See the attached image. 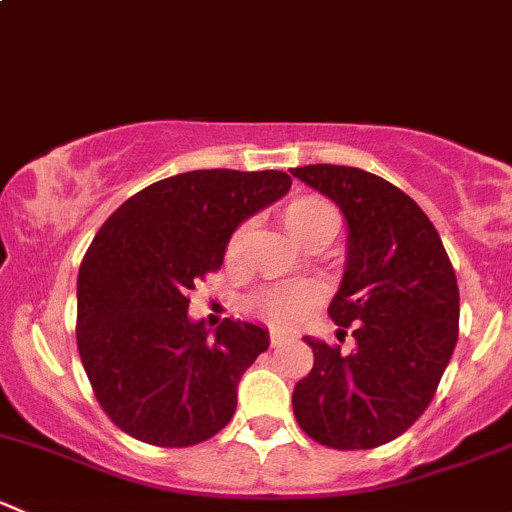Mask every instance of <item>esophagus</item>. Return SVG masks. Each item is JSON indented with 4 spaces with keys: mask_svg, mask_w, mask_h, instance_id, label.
<instances>
[{
    "mask_svg": "<svg viewBox=\"0 0 512 512\" xmlns=\"http://www.w3.org/2000/svg\"><path fill=\"white\" fill-rule=\"evenodd\" d=\"M285 339H287L285 332H280V329H270V344H272V347H280Z\"/></svg>",
    "mask_w": 512,
    "mask_h": 512,
    "instance_id": "1",
    "label": "esophagus"
}]
</instances>
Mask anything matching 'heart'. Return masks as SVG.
<instances>
[{
    "label": "heart",
    "mask_w": 512,
    "mask_h": 512,
    "mask_svg": "<svg viewBox=\"0 0 512 512\" xmlns=\"http://www.w3.org/2000/svg\"><path fill=\"white\" fill-rule=\"evenodd\" d=\"M282 223H285L294 240L307 245L309 240H314L322 232H337V213H334L332 203L322 195H299V198L289 200L282 208ZM247 235H250V223H240L230 232L225 245L227 260L240 257ZM319 302H322V289L312 285V282H297V285H280L257 294L250 307L252 312L262 314L277 327H294Z\"/></svg>",
    "instance_id": "obj_1"
}]
</instances>
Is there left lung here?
I'll return each instance as SVG.
<instances>
[{"label": "left lung", "mask_w": 512, "mask_h": 512, "mask_svg": "<svg viewBox=\"0 0 512 512\" xmlns=\"http://www.w3.org/2000/svg\"><path fill=\"white\" fill-rule=\"evenodd\" d=\"M292 175L347 218V272L329 317L356 339L344 354L304 337L314 366L294 386V418L337 451L384 446L421 418L451 361L461 312L456 272L428 215L389 180L329 163Z\"/></svg>", "instance_id": "obj_1"}]
</instances>
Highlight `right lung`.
Returning <instances> with one entry per match:
<instances>
[{"label": "right lung", "mask_w": 512, "mask_h": 512, "mask_svg": "<svg viewBox=\"0 0 512 512\" xmlns=\"http://www.w3.org/2000/svg\"><path fill=\"white\" fill-rule=\"evenodd\" d=\"M282 170H190L131 195L96 232L76 282V347L106 416L128 436L185 448L223 431L237 384L270 337L190 322V292L223 267L230 232L287 193Z\"/></svg>", "instance_id": "add662e5"}]
</instances>
